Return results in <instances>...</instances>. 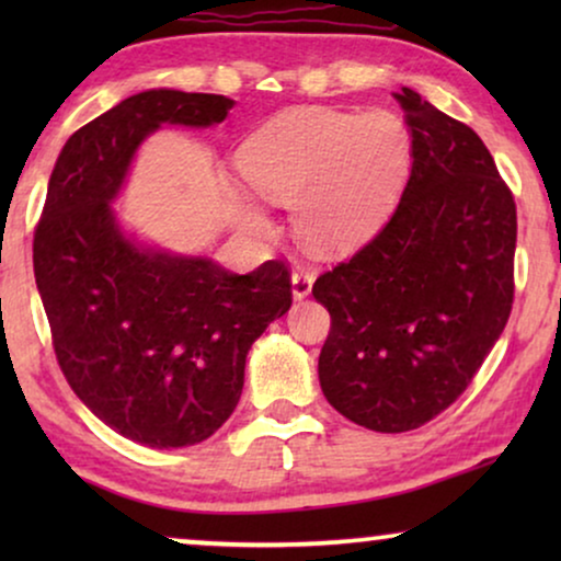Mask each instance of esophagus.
I'll return each mask as SVG.
<instances>
[{"mask_svg": "<svg viewBox=\"0 0 561 561\" xmlns=\"http://www.w3.org/2000/svg\"><path fill=\"white\" fill-rule=\"evenodd\" d=\"M313 271H304V267H298V271H294V275H290V286H294V298L296 301H301V298H306L311 294V286H313Z\"/></svg>", "mask_w": 561, "mask_h": 561, "instance_id": "obj_1", "label": "esophagus"}]
</instances>
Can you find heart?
<instances>
[{"label":"heart","mask_w":561,"mask_h":561,"mask_svg":"<svg viewBox=\"0 0 561 561\" xmlns=\"http://www.w3.org/2000/svg\"><path fill=\"white\" fill-rule=\"evenodd\" d=\"M244 181L271 202H294L301 240L319 252L363 244L393 209L411 165V133L396 112L294 110L237 152Z\"/></svg>","instance_id":"b5f03b06"}]
</instances>
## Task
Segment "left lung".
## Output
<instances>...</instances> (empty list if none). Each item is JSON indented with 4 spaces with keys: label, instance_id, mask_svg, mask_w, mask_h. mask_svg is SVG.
<instances>
[{
    "label": "left lung",
    "instance_id": "left-lung-1",
    "mask_svg": "<svg viewBox=\"0 0 561 561\" xmlns=\"http://www.w3.org/2000/svg\"><path fill=\"white\" fill-rule=\"evenodd\" d=\"M411 175L388 225L313 283L332 317L319 382L344 419L424 426L485 363L513 306L516 204L478 133L403 87Z\"/></svg>",
    "mask_w": 561,
    "mask_h": 561
}]
</instances>
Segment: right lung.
Here are the masks:
<instances>
[{"label":"right lung","mask_w":561,"mask_h":561,"mask_svg":"<svg viewBox=\"0 0 561 561\" xmlns=\"http://www.w3.org/2000/svg\"><path fill=\"white\" fill-rule=\"evenodd\" d=\"M232 106L175 89L112 106L68 137L35 229L37 294L68 386L106 426L156 449L209 439L232 416L252 342L290 309L280 260L237 275L140 242L112 209L152 133L219 125Z\"/></svg>","instance_id":"1"}]
</instances>
